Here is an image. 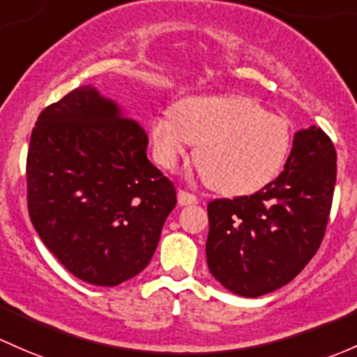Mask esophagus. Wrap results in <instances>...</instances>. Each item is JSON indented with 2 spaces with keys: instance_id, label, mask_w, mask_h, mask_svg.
<instances>
[{
  "instance_id": "obj_1",
  "label": "esophagus",
  "mask_w": 357,
  "mask_h": 357,
  "mask_svg": "<svg viewBox=\"0 0 357 357\" xmlns=\"http://www.w3.org/2000/svg\"><path fill=\"white\" fill-rule=\"evenodd\" d=\"M198 198L195 197L193 193H190V191L186 190H179L178 191V204L179 205H193L197 204Z\"/></svg>"
}]
</instances>
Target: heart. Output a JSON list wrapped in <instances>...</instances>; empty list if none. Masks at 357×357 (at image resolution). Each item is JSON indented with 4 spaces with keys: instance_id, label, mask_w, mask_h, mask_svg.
Here are the masks:
<instances>
[{
    "instance_id": "1",
    "label": "heart",
    "mask_w": 357,
    "mask_h": 357,
    "mask_svg": "<svg viewBox=\"0 0 357 357\" xmlns=\"http://www.w3.org/2000/svg\"><path fill=\"white\" fill-rule=\"evenodd\" d=\"M157 164L174 169L191 144L208 188L239 197L264 188L286 164L292 144L282 116L243 96H198L176 104L150 128Z\"/></svg>"
}]
</instances>
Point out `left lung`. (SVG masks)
I'll list each match as a JSON object with an SVG mask.
<instances>
[{"mask_svg": "<svg viewBox=\"0 0 357 357\" xmlns=\"http://www.w3.org/2000/svg\"><path fill=\"white\" fill-rule=\"evenodd\" d=\"M337 178L327 133L294 135L282 174L257 193L208 204V270L224 287L258 298L291 282L324 241Z\"/></svg>", "mask_w": 357, "mask_h": 357, "instance_id": "1", "label": "left lung"}]
</instances>
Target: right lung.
Here are the masks:
<instances>
[{
    "mask_svg": "<svg viewBox=\"0 0 357 357\" xmlns=\"http://www.w3.org/2000/svg\"><path fill=\"white\" fill-rule=\"evenodd\" d=\"M140 123L90 85L39 114L27 153V207L68 272L112 287L149 265L176 207L174 185L147 159Z\"/></svg>",
    "mask_w": 357,
    "mask_h": 357,
    "instance_id": "right-lung-1",
    "label": "right lung"
}]
</instances>
